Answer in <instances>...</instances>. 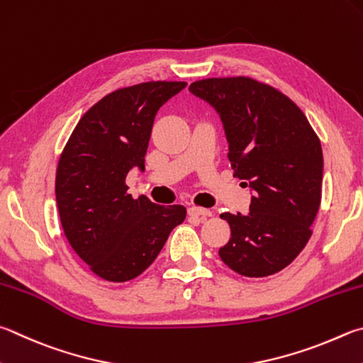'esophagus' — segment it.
I'll list each match as a JSON object with an SVG mask.
<instances>
[{"instance_id": "esophagus-1", "label": "esophagus", "mask_w": 363, "mask_h": 363, "mask_svg": "<svg viewBox=\"0 0 363 363\" xmlns=\"http://www.w3.org/2000/svg\"><path fill=\"white\" fill-rule=\"evenodd\" d=\"M189 216L200 217V220H206L208 217L213 216V213H211L209 209H204V208H200V206H190L189 208Z\"/></svg>"}]
</instances>
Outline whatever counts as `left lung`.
I'll list each match as a JSON object with an SVG mask.
<instances>
[{
	"label": "left lung",
	"instance_id": "left-lung-1",
	"mask_svg": "<svg viewBox=\"0 0 363 363\" xmlns=\"http://www.w3.org/2000/svg\"><path fill=\"white\" fill-rule=\"evenodd\" d=\"M190 91L220 114L235 176L254 189L249 214H220L232 233L220 259L247 278L278 273L313 235L324 169L319 136L291 98L257 79H201Z\"/></svg>",
	"mask_w": 363,
	"mask_h": 363
}]
</instances>
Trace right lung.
<instances>
[{
	"label": "right lung",
	"instance_id": "right-lung-1",
	"mask_svg": "<svg viewBox=\"0 0 363 363\" xmlns=\"http://www.w3.org/2000/svg\"><path fill=\"white\" fill-rule=\"evenodd\" d=\"M186 82L150 81L111 91L72 130L55 174L58 216L71 247L101 279L127 282L146 272L176 225L181 204L133 199L125 184L144 169L157 111Z\"/></svg>",
	"mask_w": 363,
	"mask_h": 363
}]
</instances>
